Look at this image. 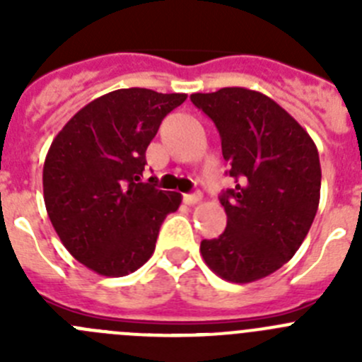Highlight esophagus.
I'll use <instances>...</instances> for the list:
<instances>
[{"label": "esophagus", "mask_w": 362, "mask_h": 362, "mask_svg": "<svg viewBox=\"0 0 362 362\" xmlns=\"http://www.w3.org/2000/svg\"><path fill=\"white\" fill-rule=\"evenodd\" d=\"M183 201L187 204H197L201 201V194H185Z\"/></svg>", "instance_id": "obj_1"}]
</instances>
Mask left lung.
Returning a JSON list of instances; mask_svg holds the SVG:
<instances>
[{
    "label": "left lung",
    "mask_w": 362,
    "mask_h": 362,
    "mask_svg": "<svg viewBox=\"0 0 362 362\" xmlns=\"http://www.w3.org/2000/svg\"><path fill=\"white\" fill-rule=\"evenodd\" d=\"M190 99L219 130L235 185L221 196L225 232L203 239L201 255L221 279L254 283L290 261L312 226L321 196L317 146L261 92L226 86Z\"/></svg>",
    "instance_id": "obj_1"
}]
</instances>
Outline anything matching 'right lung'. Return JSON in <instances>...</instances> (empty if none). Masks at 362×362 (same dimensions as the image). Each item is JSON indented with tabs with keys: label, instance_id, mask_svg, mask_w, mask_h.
<instances>
[{
	"label": "right lung",
	"instance_id": "obj_1",
	"mask_svg": "<svg viewBox=\"0 0 362 362\" xmlns=\"http://www.w3.org/2000/svg\"><path fill=\"white\" fill-rule=\"evenodd\" d=\"M187 94L121 88L94 99L54 137L43 165L47 214L66 250L99 276H129L156 250L181 194L143 183L146 146Z\"/></svg>",
	"mask_w": 362,
	"mask_h": 362
}]
</instances>
